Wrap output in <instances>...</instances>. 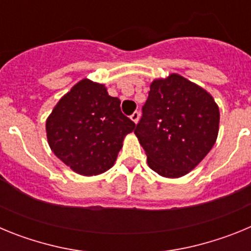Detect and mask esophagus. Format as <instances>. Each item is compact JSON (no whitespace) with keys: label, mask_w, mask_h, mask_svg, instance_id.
Returning <instances> with one entry per match:
<instances>
[{"label":"esophagus","mask_w":251,"mask_h":251,"mask_svg":"<svg viewBox=\"0 0 251 251\" xmlns=\"http://www.w3.org/2000/svg\"><path fill=\"white\" fill-rule=\"evenodd\" d=\"M130 119H132L133 122H134V123H138V119H139V112H134L133 113L132 115H130Z\"/></svg>","instance_id":"1"}]
</instances>
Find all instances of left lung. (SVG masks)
<instances>
[{
    "mask_svg": "<svg viewBox=\"0 0 251 251\" xmlns=\"http://www.w3.org/2000/svg\"><path fill=\"white\" fill-rule=\"evenodd\" d=\"M150 89L134 133L154 172L182 177L215 145L219 106L205 89L178 74L153 80Z\"/></svg>",
    "mask_w": 251,
    "mask_h": 251,
    "instance_id": "obj_1",
    "label": "left lung"
}]
</instances>
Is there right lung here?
<instances>
[{
  "instance_id": "obj_1",
  "label": "right lung",
  "mask_w": 251,
  "mask_h": 251,
  "mask_svg": "<svg viewBox=\"0 0 251 251\" xmlns=\"http://www.w3.org/2000/svg\"><path fill=\"white\" fill-rule=\"evenodd\" d=\"M136 128L121 112V100L103 84L83 79L57 101L46 119V137L55 156L83 176L114 165L124 137Z\"/></svg>"
}]
</instances>
